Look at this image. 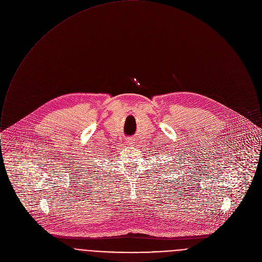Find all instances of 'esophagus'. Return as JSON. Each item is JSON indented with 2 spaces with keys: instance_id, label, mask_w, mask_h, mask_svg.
Wrapping results in <instances>:
<instances>
[{
  "instance_id": "1",
  "label": "esophagus",
  "mask_w": 262,
  "mask_h": 262,
  "mask_svg": "<svg viewBox=\"0 0 262 262\" xmlns=\"http://www.w3.org/2000/svg\"><path fill=\"white\" fill-rule=\"evenodd\" d=\"M126 144H127L128 146H134V145H135V140H134V139H127V140H126Z\"/></svg>"
}]
</instances>
